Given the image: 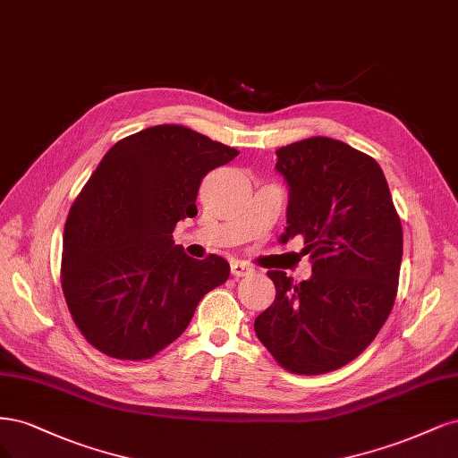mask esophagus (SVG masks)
<instances>
[{
	"mask_svg": "<svg viewBox=\"0 0 458 458\" xmlns=\"http://www.w3.org/2000/svg\"><path fill=\"white\" fill-rule=\"evenodd\" d=\"M230 270H232V276L233 277H243V276H249L250 272H253V267H249V264L245 262H232L230 264Z\"/></svg>",
	"mask_w": 458,
	"mask_h": 458,
	"instance_id": "1",
	"label": "esophagus"
}]
</instances>
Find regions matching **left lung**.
Listing matches in <instances>:
<instances>
[{
	"instance_id": "8db88e82",
	"label": "left lung",
	"mask_w": 458,
	"mask_h": 458,
	"mask_svg": "<svg viewBox=\"0 0 458 458\" xmlns=\"http://www.w3.org/2000/svg\"><path fill=\"white\" fill-rule=\"evenodd\" d=\"M289 186L287 228L302 235L312 277L270 270L276 301L255 319L259 341L297 375L356 360L388 319L400 282L403 232L377 161L329 137L276 150Z\"/></svg>"
}]
</instances>
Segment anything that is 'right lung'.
<instances>
[{"mask_svg": "<svg viewBox=\"0 0 458 458\" xmlns=\"http://www.w3.org/2000/svg\"><path fill=\"white\" fill-rule=\"evenodd\" d=\"M240 152L182 125H156L115 142L64 225L63 293L87 343L140 361L179 338L230 264L174 245L176 223L198 215L203 176Z\"/></svg>", "mask_w": 458, "mask_h": 458, "instance_id": "add662e5", "label": "right lung"}]
</instances>
